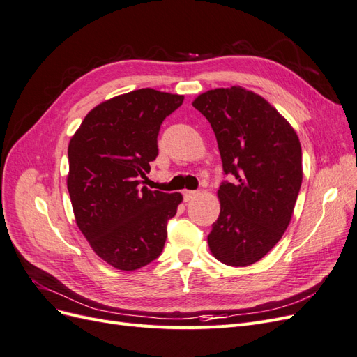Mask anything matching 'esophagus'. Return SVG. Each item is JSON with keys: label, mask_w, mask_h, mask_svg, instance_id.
I'll return each instance as SVG.
<instances>
[{"label": "esophagus", "mask_w": 357, "mask_h": 357, "mask_svg": "<svg viewBox=\"0 0 357 357\" xmlns=\"http://www.w3.org/2000/svg\"><path fill=\"white\" fill-rule=\"evenodd\" d=\"M197 195H198L197 190H185V192H183V198H185L186 202H188V201H192Z\"/></svg>", "instance_id": "obj_1"}]
</instances>
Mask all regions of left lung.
<instances>
[{
	"label": "left lung",
	"instance_id": "obj_1",
	"mask_svg": "<svg viewBox=\"0 0 357 357\" xmlns=\"http://www.w3.org/2000/svg\"><path fill=\"white\" fill-rule=\"evenodd\" d=\"M210 122L225 174L219 219L208 235L211 255L225 265L248 266L280 241L302 183L295 129L261 95L241 86L211 89L192 102Z\"/></svg>",
	"mask_w": 357,
	"mask_h": 357
}]
</instances>
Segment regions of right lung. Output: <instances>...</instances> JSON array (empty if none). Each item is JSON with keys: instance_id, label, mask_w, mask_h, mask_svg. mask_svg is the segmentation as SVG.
<instances>
[{"instance_id": "obj_1", "label": "right lung", "mask_w": 357, "mask_h": 357, "mask_svg": "<svg viewBox=\"0 0 357 357\" xmlns=\"http://www.w3.org/2000/svg\"><path fill=\"white\" fill-rule=\"evenodd\" d=\"M185 96L138 89L92 109L68 144L75 223L102 261L134 271L162 253L181 193L139 189L158 156V135Z\"/></svg>"}]
</instances>
